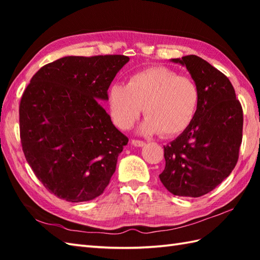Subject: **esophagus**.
Returning a JSON list of instances; mask_svg holds the SVG:
<instances>
[{
	"label": "esophagus",
	"instance_id": "1",
	"mask_svg": "<svg viewBox=\"0 0 260 260\" xmlns=\"http://www.w3.org/2000/svg\"><path fill=\"white\" fill-rule=\"evenodd\" d=\"M132 144H133L134 146H137V147H142L145 145V143L143 141H139V140H133L132 141Z\"/></svg>",
	"mask_w": 260,
	"mask_h": 260
}]
</instances>
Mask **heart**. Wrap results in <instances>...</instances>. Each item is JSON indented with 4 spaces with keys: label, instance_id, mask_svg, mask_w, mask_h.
<instances>
[{
    "label": "heart",
    "instance_id": "b5f03b06",
    "mask_svg": "<svg viewBox=\"0 0 260 260\" xmlns=\"http://www.w3.org/2000/svg\"><path fill=\"white\" fill-rule=\"evenodd\" d=\"M199 103L197 82L165 67L141 70L127 79L126 86L115 84L108 92L109 113L116 126L129 128L143 109L146 118L142 132H158L164 137L183 133L194 118Z\"/></svg>",
    "mask_w": 260,
    "mask_h": 260
}]
</instances>
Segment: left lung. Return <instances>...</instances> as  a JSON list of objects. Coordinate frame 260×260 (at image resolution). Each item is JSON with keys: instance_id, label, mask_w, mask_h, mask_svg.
<instances>
[{"instance_id": "1", "label": "left lung", "mask_w": 260, "mask_h": 260, "mask_svg": "<svg viewBox=\"0 0 260 260\" xmlns=\"http://www.w3.org/2000/svg\"><path fill=\"white\" fill-rule=\"evenodd\" d=\"M172 61L185 66L200 89V103L190 126L164 146L165 169L159 180L174 196L198 198L235 169L244 114L234 86L221 71L194 54Z\"/></svg>"}]
</instances>
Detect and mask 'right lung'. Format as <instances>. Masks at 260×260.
<instances>
[{"label": "right lung", "instance_id": "1", "mask_svg": "<svg viewBox=\"0 0 260 260\" xmlns=\"http://www.w3.org/2000/svg\"><path fill=\"white\" fill-rule=\"evenodd\" d=\"M121 54L69 56L48 63L22 95L20 137L27 163L46 189L69 202L103 194L128 139L102 106Z\"/></svg>", "mask_w": 260, "mask_h": 260}]
</instances>
